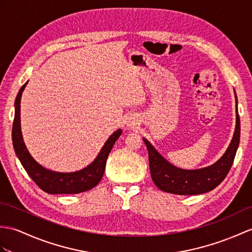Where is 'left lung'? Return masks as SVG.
<instances>
[{"label":"left lung","mask_w":252,"mask_h":252,"mask_svg":"<svg viewBox=\"0 0 252 252\" xmlns=\"http://www.w3.org/2000/svg\"><path fill=\"white\" fill-rule=\"evenodd\" d=\"M236 97V94H235ZM241 137V121L237 112L236 98V126L232 142L225 154L215 164L201 169H181L168 163L154 148L147 139H144L149 155L150 174L155 185L162 191L179 195L202 194L212 191L223 180L234 162Z\"/></svg>","instance_id":"left-lung-1"}]
</instances>
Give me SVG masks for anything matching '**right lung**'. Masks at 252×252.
Segmentation results:
<instances>
[{
    "label": "right lung",
    "mask_w": 252,
    "mask_h": 252,
    "mask_svg": "<svg viewBox=\"0 0 252 252\" xmlns=\"http://www.w3.org/2000/svg\"><path fill=\"white\" fill-rule=\"evenodd\" d=\"M27 83L23 85L15 101V118L13 122V145L15 153L29 176L43 191L49 194H77L90 190L101 181L106 166L108 155L122 131L117 130L105 143L101 153L89 166L74 173H57L44 168L29 154L22 139L20 128V99Z\"/></svg>",
    "instance_id": "right-lung-1"
}]
</instances>
